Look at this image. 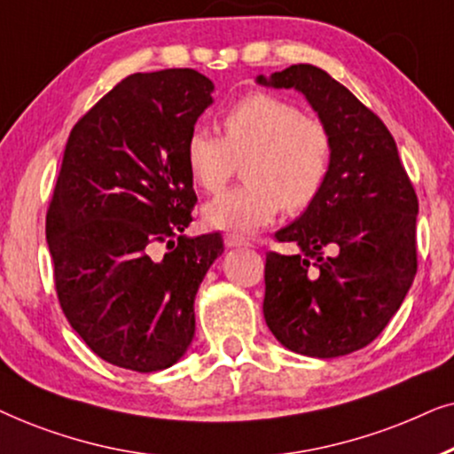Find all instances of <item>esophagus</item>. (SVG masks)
Instances as JSON below:
<instances>
[{
    "instance_id": "34e87169",
    "label": "esophagus",
    "mask_w": 454,
    "mask_h": 454,
    "mask_svg": "<svg viewBox=\"0 0 454 454\" xmlns=\"http://www.w3.org/2000/svg\"><path fill=\"white\" fill-rule=\"evenodd\" d=\"M223 243H226V247H249L251 245L245 237H239V234H234V232L223 234Z\"/></svg>"
}]
</instances>
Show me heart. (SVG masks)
Listing matches in <instances>:
<instances>
[{
  "label": "heart",
  "instance_id": "b5f03b06",
  "mask_svg": "<svg viewBox=\"0 0 454 454\" xmlns=\"http://www.w3.org/2000/svg\"><path fill=\"white\" fill-rule=\"evenodd\" d=\"M222 137L192 129L184 143L191 180L215 195L243 164L247 183L205 205L214 228L251 232L282 207L297 214L313 205L334 164V141L319 118L305 116L293 101L270 93L239 99L220 120Z\"/></svg>",
  "mask_w": 454,
  "mask_h": 454
}]
</instances>
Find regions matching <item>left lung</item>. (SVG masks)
Wrapping results in <instances>:
<instances>
[{
  "label": "left lung",
  "instance_id": "left-lung-1",
  "mask_svg": "<svg viewBox=\"0 0 454 454\" xmlns=\"http://www.w3.org/2000/svg\"><path fill=\"white\" fill-rule=\"evenodd\" d=\"M257 82L294 87L334 141L322 195L265 255V324L284 347L332 359L376 340L417 274V195L386 124L328 72L294 64Z\"/></svg>",
  "mask_w": 454,
  "mask_h": 454
}]
</instances>
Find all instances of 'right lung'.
Wrapping results in <instances>:
<instances>
[{"label":"right lung","mask_w":454,"mask_h":454,"mask_svg":"<svg viewBox=\"0 0 454 454\" xmlns=\"http://www.w3.org/2000/svg\"><path fill=\"white\" fill-rule=\"evenodd\" d=\"M211 90L191 68L130 74L66 143L45 220L56 293L87 347L124 370L183 357L199 284L223 251L220 232L183 237L197 203L184 143Z\"/></svg>","instance_id":"add662e5"}]
</instances>
